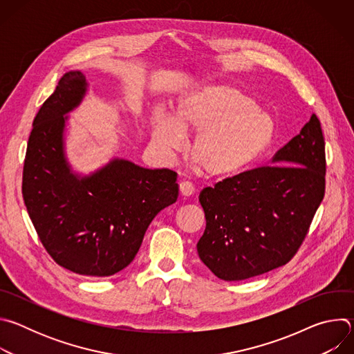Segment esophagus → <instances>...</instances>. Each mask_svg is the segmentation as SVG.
I'll list each match as a JSON object with an SVG mask.
<instances>
[{"label":"esophagus","mask_w":354,"mask_h":354,"mask_svg":"<svg viewBox=\"0 0 354 354\" xmlns=\"http://www.w3.org/2000/svg\"><path fill=\"white\" fill-rule=\"evenodd\" d=\"M179 190H180V194L182 196H192L193 194V192H194V187H193V185L190 183V182H187V180H183V182H180L179 183Z\"/></svg>","instance_id":"34e87169"}]
</instances>
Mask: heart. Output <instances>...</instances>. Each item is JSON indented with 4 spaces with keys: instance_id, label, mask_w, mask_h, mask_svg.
<instances>
[{
    "instance_id": "obj_1",
    "label": "heart",
    "mask_w": 354,
    "mask_h": 354,
    "mask_svg": "<svg viewBox=\"0 0 354 354\" xmlns=\"http://www.w3.org/2000/svg\"><path fill=\"white\" fill-rule=\"evenodd\" d=\"M183 133H197L192 157L209 178L238 175L258 162L272 147L276 122L258 100L234 85H203L185 93L174 116L151 113V140L164 156L183 147Z\"/></svg>"
}]
</instances>
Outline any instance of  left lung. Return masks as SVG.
<instances>
[{"label": "left lung", "instance_id": "1", "mask_svg": "<svg viewBox=\"0 0 354 354\" xmlns=\"http://www.w3.org/2000/svg\"><path fill=\"white\" fill-rule=\"evenodd\" d=\"M325 141L313 115L273 157L200 192L206 230L197 254L218 279L238 281L286 265L325 194Z\"/></svg>", "mask_w": 354, "mask_h": 354}]
</instances>
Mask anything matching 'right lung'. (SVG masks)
Wrapping results in <instances>:
<instances>
[{
  "label": "right lung",
  "instance_id": "add662e5",
  "mask_svg": "<svg viewBox=\"0 0 354 354\" xmlns=\"http://www.w3.org/2000/svg\"><path fill=\"white\" fill-rule=\"evenodd\" d=\"M88 91L81 71L66 73L39 109L29 136L22 194L33 227L56 263L106 277L129 266L154 217L175 203L176 172L113 158L89 175L73 171L64 131Z\"/></svg>",
  "mask_w": 354,
  "mask_h": 354
}]
</instances>
